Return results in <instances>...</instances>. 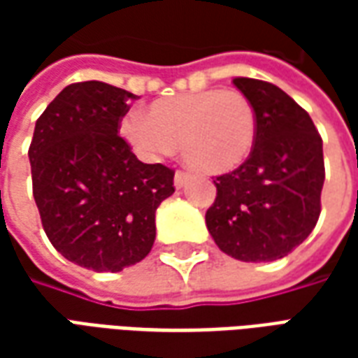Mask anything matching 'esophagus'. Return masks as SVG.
Listing matches in <instances>:
<instances>
[{"mask_svg":"<svg viewBox=\"0 0 358 358\" xmlns=\"http://www.w3.org/2000/svg\"><path fill=\"white\" fill-rule=\"evenodd\" d=\"M186 180H187V172L176 171V174H174V186L182 187L184 184H186Z\"/></svg>","mask_w":358,"mask_h":358,"instance_id":"1","label":"esophagus"}]
</instances>
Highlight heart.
Segmentation results:
<instances>
[{"mask_svg":"<svg viewBox=\"0 0 358 358\" xmlns=\"http://www.w3.org/2000/svg\"><path fill=\"white\" fill-rule=\"evenodd\" d=\"M120 136L145 161L157 163L180 145L197 172L224 174L248 161L257 138L253 103L238 90H203L157 99L145 115H128Z\"/></svg>","mask_w":358,"mask_h":358,"instance_id":"obj_1","label":"heart"}]
</instances>
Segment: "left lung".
I'll return each instance as SVG.
<instances>
[{
  "label": "left lung",
  "instance_id": "left-lung-1",
  "mask_svg": "<svg viewBox=\"0 0 358 358\" xmlns=\"http://www.w3.org/2000/svg\"><path fill=\"white\" fill-rule=\"evenodd\" d=\"M234 86L253 103L255 145L241 166L217 176L205 222L226 255L268 263L307 240L320 217L322 138L284 90L255 78H234Z\"/></svg>",
  "mask_w": 358,
  "mask_h": 358
}]
</instances>
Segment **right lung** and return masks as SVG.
<instances>
[{
	"label": "right lung",
	"mask_w": 358,
	"mask_h": 358,
	"mask_svg": "<svg viewBox=\"0 0 358 358\" xmlns=\"http://www.w3.org/2000/svg\"><path fill=\"white\" fill-rule=\"evenodd\" d=\"M130 99L105 82L71 84L36 120L28 149L43 230L65 259L95 272L145 259L157 207L174 194V171L138 161L118 136Z\"/></svg>",
	"instance_id": "obj_1"
}]
</instances>
